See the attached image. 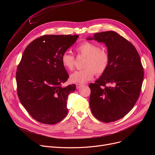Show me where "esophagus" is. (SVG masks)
Masks as SVG:
<instances>
[{"instance_id": "1", "label": "esophagus", "mask_w": 155, "mask_h": 155, "mask_svg": "<svg viewBox=\"0 0 155 155\" xmlns=\"http://www.w3.org/2000/svg\"><path fill=\"white\" fill-rule=\"evenodd\" d=\"M83 86H84V85H82V84H76V87H77V89L80 88L81 87H83Z\"/></svg>"}]
</instances>
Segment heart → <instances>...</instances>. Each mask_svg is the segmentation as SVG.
<instances>
[{
    "label": "heart",
    "instance_id": "1",
    "mask_svg": "<svg viewBox=\"0 0 155 155\" xmlns=\"http://www.w3.org/2000/svg\"><path fill=\"white\" fill-rule=\"evenodd\" d=\"M75 50L78 55L85 57L84 62V69L76 71L70 77L71 82L84 84L91 80L95 73L101 75L106 70L109 58L108 54L104 50H100L97 45L85 41L78 45ZM61 61L63 67L71 71L75 66V57L68 51L64 52L61 57Z\"/></svg>",
    "mask_w": 155,
    "mask_h": 155
}]
</instances>
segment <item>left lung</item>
Listing matches in <instances>:
<instances>
[{
  "label": "left lung",
  "mask_w": 155,
  "mask_h": 155,
  "mask_svg": "<svg viewBox=\"0 0 155 155\" xmlns=\"http://www.w3.org/2000/svg\"><path fill=\"white\" fill-rule=\"evenodd\" d=\"M87 39L104 43L109 58L106 70L89 84L91 111L104 123L117 120L133 108L140 97L144 78L140 56L135 47L115 31L98 32Z\"/></svg>",
  "instance_id": "left-lung-1"
}]
</instances>
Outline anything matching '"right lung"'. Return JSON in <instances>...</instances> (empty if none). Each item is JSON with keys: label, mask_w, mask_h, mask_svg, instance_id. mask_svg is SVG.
Wrapping results in <instances>:
<instances>
[{"label": "right lung", "mask_w": 155, "mask_h": 155, "mask_svg": "<svg viewBox=\"0 0 155 155\" xmlns=\"http://www.w3.org/2000/svg\"><path fill=\"white\" fill-rule=\"evenodd\" d=\"M78 35H44L26 47L16 71L18 95L36 120L55 124L67 115V101L76 85L62 87L69 75L61 61L62 54Z\"/></svg>", "instance_id": "obj_1"}]
</instances>
